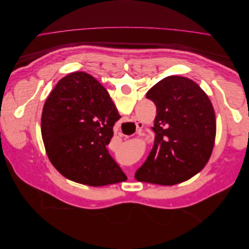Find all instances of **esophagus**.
Returning <instances> with one entry per match:
<instances>
[{
	"label": "esophagus",
	"instance_id": "1",
	"mask_svg": "<svg viewBox=\"0 0 249 249\" xmlns=\"http://www.w3.org/2000/svg\"><path fill=\"white\" fill-rule=\"evenodd\" d=\"M136 126H137V129H138L137 131H140V130L142 129V127H143V124H142L141 122H137V123H136Z\"/></svg>",
	"mask_w": 249,
	"mask_h": 249
}]
</instances>
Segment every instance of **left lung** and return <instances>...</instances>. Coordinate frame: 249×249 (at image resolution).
<instances>
[{
	"instance_id": "left-lung-1",
	"label": "left lung",
	"mask_w": 249,
	"mask_h": 249,
	"mask_svg": "<svg viewBox=\"0 0 249 249\" xmlns=\"http://www.w3.org/2000/svg\"><path fill=\"white\" fill-rule=\"evenodd\" d=\"M157 113L155 143L135 173L138 182L173 186L200 172L212 155L216 116L209 96L194 81L169 76L146 92Z\"/></svg>"
}]
</instances>
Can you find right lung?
Returning a JSON list of instances; mask_svg holds the SVG:
<instances>
[{
  "label": "right lung",
  "instance_id": "right-lung-1",
  "mask_svg": "<svg viewBox=\"0 0 249 249\" xmlns=\"http://www.w3.org/2000/svg\"><path fill=\"white\" fill-rule=\"evenodd\" d=\"M120 117L106 88L91 74L74 71L59 80L43 105L40 125L53 166L83 185L124 182L106 147Z\"/></svg>",
  "mask_w": 249,
  "mask_h": 249
}]
</instances>
